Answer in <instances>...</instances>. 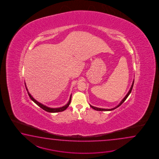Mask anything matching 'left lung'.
Instances as JSON below:
<instances>
[{
    "mask_svg": "<svg viewBox=\"0 0 159 159\" xmlns=\"http://www.w3.org/2000/svg\"><path fill=\"white\" fill-rule=\"evenodd\" d=\"M134 81H133V83H132V86H131V89H130V90H129V93H127V94L125 95V97L123 98V99L122 100L121 102L119 103V105L118 106H117L116 107H115V108H111V109H104V108H97V107H94V106H92L91 105H90V107H91V108H93V109H94L95 110H97V111H111V110H114L115 108H117V107H119L120 105H122V103L124 102L125 101V99L127 98V97H129V94L131 93V92L132 91V88H133V85H134Z\"/></svg>",
    "mask_w": 159,
    "mask_h": 159,
    "instance_id": "obj_1",
    "label": "left lung"
}]
</instances>
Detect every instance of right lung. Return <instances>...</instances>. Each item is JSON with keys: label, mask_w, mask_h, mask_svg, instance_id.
Instances as JSON below:
<instances>
[{"label": "right lung", "mask_w": 159, "mask_h": 159, "mask_svg": "<svg viewBox=\"0 0 159 159\" xmlns=\"http://www.w3.org/2000/svg\"><path fill=\"white\" fill-rule=\"evenodd\" d=\"M26 89L27 90V88H26ZM27 91H28V90H27ZM28 95H29V96H30V99L36 103V104H37L39 107H40L41 108H43L44 110L45 111H46L49 112H61L63 111H64L65 110L66 108H68V106H69L70 105V102H71V97L70 96V100H69V101L68 102V104L67 105H65L64 106H63V107H60V108H49V107H48L47 106H44V105H43V104H41L40 103H39V102H38L37 101H36L34 99L31 95H30V94L28 93Z\"/></svg>", "instance_id": "1"}]
</instances>
